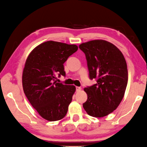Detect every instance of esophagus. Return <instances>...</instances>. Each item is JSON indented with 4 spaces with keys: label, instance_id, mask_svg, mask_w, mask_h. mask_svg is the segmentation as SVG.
Segmentation results:
<instances>
[{
    "label": "esophagus",
    "instance_id": "1",
    "mask_svg": "<svg viewBox=\"0 0 147 147\" xmlns=\"http://www.w3.org/2000/svg\"><path fill=\"white\" fill-rule=\"evenodd\" d=\"M81 90V87H79V86H76V91H77V92H79V91H80Z\"/></svg>",
    "mask_w": 147,
    "mask_h": 147
}]
</instances>
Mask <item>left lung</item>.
I'll return each instance as SVG.
<instances>
[{"label":"left lung","instance_id":"8db88e82","mask_svg":"<svg viewBox=\"0 0 147 147\" xmlns=\"http://www.w3.org/2000/svg\"><path fill=\"white\" fill-rule=\"evenodd\" d=\"M79 47L85 54L89 78L96 79L94 85L84 88L87 100L83 108L90 116H107L124 97L128 78L126 60L115 45L105 40L89 41Z\"/></svg>","mask_w":147,"mask_h":147}]
</instances>
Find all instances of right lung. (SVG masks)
I'll return each instance as SVG.
<instances>
[{
  "mask_svg": "<svg viewBox=\"0 0 147 147\" xmlns=\"http://www.w3.org/2000/svg\"><path fill=\"white\" fill-rule=\"evenodd\" d=\"M78 49L76 45L47 41L36 47L26 59L22 76L24 93L47 121H59L67 113L76 86L57 83L55 79L57 75L66 76L63 64Z\"/></svg>",
  "mask_w": 147,
  "mask_h": 147,
  "instance_id": "1",
  "label": "right lung"
}]
</instances>
